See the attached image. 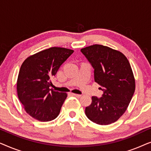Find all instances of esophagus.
Returning a JSON list of instances; mask_svg holds the SVG:
<instances>
[{
	"label": "esophagus",
	"mask_w": 151,
	"mask_h": 151,
	"mask_svg": "<svg viewBox=\"0 0 151 151\" xmlns=\"http://www.w3.org/2000/svg\"><path fill=\"white\" fill-rule=\"evenodd\" d=\"M71 94H72V96H75V97H76V98H80V97L82 96L81 95H79V94H76V93H71Z\"/></svg>",
	"instance_id": "obj_1"
}]
</instances>
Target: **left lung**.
Instances as JSON below:
<instances>
[{
	"label": "left lung",
	"mask_w": 151,
	"mask_h": 151,
	"mask_svg": "<svg viewBox=\"0 0 151 151\" xmlns=\"http://www.w3.org/2000/svg\"><path fill=\"white\" fill-rule=\"evenodd\" d=\"M94 69V80L101 86V98L92 97L85 114L93 122L108 125L124 114L135 92L131 65L122 53L100 45L81 49Z\"/></svg>",
	"instance_id": "8db88e82"
}]
</instances>
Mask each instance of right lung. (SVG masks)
I'll return each instance as SVG.
<instances>
[{
	"instance_id": "add662e5",
	"label": "right lung",
	"mask_w": 151,
	"mask_h": 151,
	"mask_svg": "<svg viewBox=\"0 0 151 151\" xmlns=\"http://www.w3.org/2000/svg\"><path fill=\"white\" fill-rule=\"evenodd\" d=\"M73 53L71 49L51 47L28 57L22 64L17 80L18 96L33 118L49 122L58 116L67 94L50 88L51 80Z\"/></svg>"
}]
</instances>
